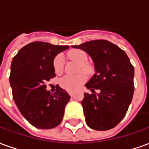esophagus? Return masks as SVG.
<instances>
[{
    "mask_svg": "<svg viewBox=\"0 0 149 149\" xmlns=\"http://www.w3.org/2000/svg\"><path fill=\"white\" fill-rule=\"evenodd\" d=\"M68 94H69L71 97H73V96H74L75 93L74 92H72V91H69V92H68Z\"/></svg>",
    "mask_w": 149,
    "mask_h": 149,
    "instance_id": "34e87169",
    "label": "esophagus"
}]
</instances>
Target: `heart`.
Returning a JSON list of instances; mask_svg holds the SVG:
<instances>
[{"label": "heart", "instance_id": "heart-1", "mask_svg": "<svg viewBox=\"0 0 149 149\" xmlns=\"http://www.w3.org/2000/svg\"><path fill=\"white\" fill-rule=\"evenodd\" d=\"M68 58L77 61L79 65V72L90 73L92 72L90 65L87 63L88 56L86 52L81 49H72L68 52ZM53 69L56 74H61L64 69V61L61 54L56 55L52 61ZM87 81V76L84 73H78L77 75H66L60 81V85L62 88L67 91H76Z\"/></svg>", "mask_w": 149, "mask_h": 149}]
</instances>
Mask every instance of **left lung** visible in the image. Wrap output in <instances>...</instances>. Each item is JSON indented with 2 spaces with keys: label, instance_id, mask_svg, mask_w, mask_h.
I'll return each mask as SVG.
<instances>
[{
  "label": "left lung",
  "instance_id": "left-lung-1",
  "mask_svg": "<svg viewBox=\"0 0 149 149\" xmlns=\"http://www.w3.org/2000/svg\"><path fill=\"white\" fill-rule=\"evenodd\" d=\"M72 48L93 58L97 72L85 84L100 93L84 94L81 104L87 125L94 130L114 128L126 115L134 93V67L124 50L106 40H90Z\"/></svg>",
  "mask_w": 149,
  "mask_h": 149
}]
</instances>
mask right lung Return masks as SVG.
Segmentation results:
<instances>
[{
	"instance_id": "right-lung-1",
	"label": "right lung",
	"mask_w": 149,
	"mask_h": 149,
	"mask_svg": "<svg viewBox=\"0 0 149 149\" xmlns=\"http://www.w3.org/2000/svg\"><path fill=\"white\" fill-rule=\"evenodd\" d=\"M67 45L34 41L19 50L11 64L9 82L13 98L22 116L40 129H51L63 120L68 93L56 86L54 93L46 90V82L55 77L52 61Z\"/></svg>"
}]
</instances>
